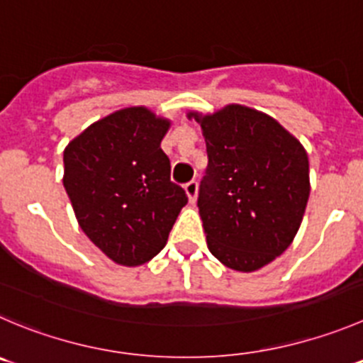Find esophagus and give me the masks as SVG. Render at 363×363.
Segmentation results:
<instances>
[{"label":"esophagus","mask_w":363,"mask_h":363,"mask_svg":"<svg viewBox=\"0 0 363 363\" xmlns=\"http://www.w3.org/2000/svg\"><path fill=\"white\" fill-rule=\"evenodd\" d=\"M198 192H199V187H198V182H189L187 185H185V194H187L189 201L191 203H196V199H198Z\"/></svg>","instance_id":"34e87169"}]
</instances>
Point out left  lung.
Masks as SVG:
<instances>
[{"label": "left lung", "instance_id": "8db88e82", "mask_svg": "<svg viewBox=\"0 0 363 363\" xmlns=\"http://www.w3.org/2000/svg\"><path fill=\"white\" fill-rule=\"evenodd\" d=\"M201 126L208 167L199 216L220 264L253 272L294 240L310 196L308 155L276 119L250 106L189 112Z\"/></svg>", "mask_w": 363, "mask_h": 363}]
</instances>
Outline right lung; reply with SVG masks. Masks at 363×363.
I'll return each mask as SVG.
<instances>
[{"instance_id":"add662e5","label":"right lung","mask_w":363,"mask_h":363,"mask_svg":"<svg viewBox=\"0 0 363 363\" xmlns=\"http://www.w3.org/2000/svg\"><path fill=\"white\" fill-rule=\"evenodd\" d=\"M171 119L128 106L96 121L64 150V187L85 235L116 264L137 267L167 244L187 196L160 144Z\"/></svg>"}]
</instances>
